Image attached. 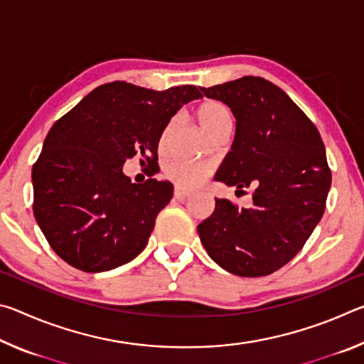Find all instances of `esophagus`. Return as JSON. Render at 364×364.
<instances>
[{
	"instance_id": "34e87169",
	"label": "esophagus",
	"mask_w": 364,
	"mask_h": 364,
	"mask_svg": "<svg viewBox=\"0 0 364 364\" xmlns=\"http://www.w3.org/2000/svg\"><path fill=\"white\" fill-rule=\"evenodd\" d=\"M191 193L186 189H181V188H175V197L176 199H186V197H189Z\"/></svg>"
}]
</instances>
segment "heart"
I'll use <instances>...</instances> for the list:
<instances>
[{"label":"heart","instance_id":"b5f03b06","mask_svg":"<svg viewBox=\"0 0 364 364\" xmlns=\"http://www.w3.org/2000/svg\"><path fill=\"white\" fill-rule=\"evenodd\" d=\"M197 119H199L200 127L204 128L208 134H212L213 132H217L218 128L225 125H232L231 110L228 109L225 104L217 101H207L202 104L199 110H197ZM210 171V164L178 157L168 160L164 167L165 176H167L171 183H175L178 188L183 189H193L196 186H199V184L207 180Z\"/></svg>","mask_w":364,"mask_h":364}]
</instances>
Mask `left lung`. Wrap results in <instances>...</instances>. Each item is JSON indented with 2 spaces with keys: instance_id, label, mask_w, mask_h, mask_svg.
I'll use <instances>...</instances> for the list:
<instances>
[{
  "instance_id": "8db88e82",
  "label": "left lung",
  "mask_w": 364,
  "mask_h": 364,
  "mask_svg": "<svg viewBox=\"0 0 364 364\" xmlns=\"http://www.w3.org/2000/svg\"><path fill=\"white\" fill-rule=\"evenodd\" d=\"M236 119L231 151L215 181L254 188L252 207L215 199V210L197 226L207 254L228 273L258 278L299 254L321 220L331 170L319 132L279 86L242 77L212 88Z\"/></svg>"
}]
</instances>
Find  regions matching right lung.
Returning a JSON list of instances; mask_svg holds the SVG:
<instances>
[{
    "label": "right lung",
    "instance_id": "right-lung-1",
    "mask_svg": "<svg viewBox=\"0 0 364 364\" xmlns=\"http://www.w3.org/2000/svg\"><path fill=\"white\" fill-rule=\"evenodd\" d=\"M202 95L193 85L154 91L114 82L85 96L54 123L32 170L33 215L51 249L70 267L102 273L146 249L173 184L132 183L123 164L157 165L165 127Z\"/></svg>",
    "mask_w": 364,
    "mask_h": 364
}]
</instances>
